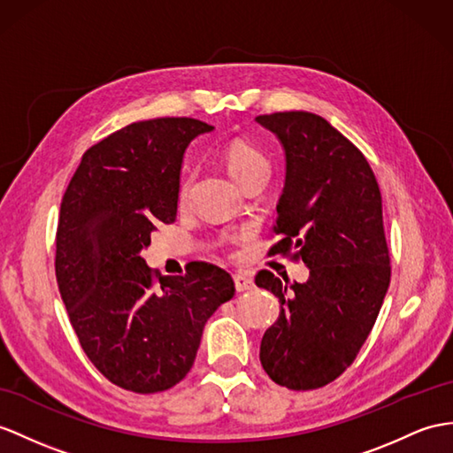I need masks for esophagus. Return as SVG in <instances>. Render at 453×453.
I'll return each mask as SVG.
<instances>
[{
  "instance_id": "obj_1",
  "label": "esophagus",
  "mask_w": 453,
  "mask_h": 453,
  "mask_svg": "<svg viewBox=\"0 0 453 453\" xmlns=\"http://www.w3.org/2000/svg\"><path fill=\"white\" fill-rule=\"evenodd\" d=\"M234 286L238 292H248L253 290V280L248 277L246 273H236L234 274Z\"/></svg>"
}]
</instances>
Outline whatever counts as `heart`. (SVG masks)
<instances>
[{
  "label": "heart",
  "instance_id": "b5f03b06",
  "mask_svg": "<svg viewBox=\"0 0 453 453\" xmlns=\"http://www.w3.org/2000/svg\"><path fill=\"white\" fill-rule=\"evenodd\" d=\"M223 163L228 169V173L234 176V180L244 186L248 180L256 179V176H269L271 171V163L269 157L265 153L253 146V143L246 140H233L226 143V148L223 150ZM190 186H192V176L188 173L182 174V179L179 182V202L184 203L188 200L190 194Z\"/></svg>",
  "mask_w": 453,
  "mask_h": 453
}]
</instances>
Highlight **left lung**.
Instances as JSON below:
<instances>
[{"label": "left lung", "instance_id": "obj_1", "mask_svg": "<svg viewBox=\"0 0 453 453\" xmlns=\"http://www.w3.org/2000/svg\"><path fill=\"white\" fill-rule=\"evenodd\" d=\"M286 151V182L269 256L310 267L307 282L284 284L259 271L280 313L261 340L269 377L290 390L333 382L357 357L390 284L382 196L365 156L323 117L282 111L256 117Z\"/></svg>", "mask_w": 453, "mask_h": 453}]
</instances>
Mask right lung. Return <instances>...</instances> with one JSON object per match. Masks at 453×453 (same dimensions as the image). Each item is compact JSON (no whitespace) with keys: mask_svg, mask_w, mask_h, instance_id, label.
I'll list each match as a JSON object with an SVG mask.
<instances>
[{"mask_svg":"<svg viewBox=\"0 0 453 453\" xmlns=\"http://www.w3.org/2000/svg\"><path fill=\"white\" fill-rule=\"evenodd\" d=\"M203 120H140L84 151L65 190L55 277L84 354L107 380L136 394L173 388L194 365L207 319L234 296L205 261L161 277L140 251L176 219L182 156Z\"/></svg>","mask_w":453,"mask_h":453,"instance_id":"obj_1","label":"right lung"}]
</instances>
